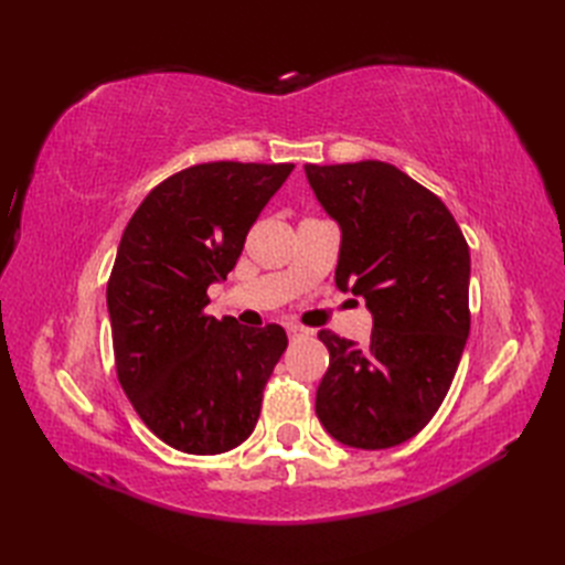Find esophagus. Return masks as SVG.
<instances>
[{"label":"esophagus","instance_id":"1","mask_svg":"<svg viewBox=\"0 0 565 565\" xmlns=\"http://www.w3.org/2000/svg\"><path fill=\"white\" fill-rule=\"evenodd\" d=\"M287 334L289 337H299V334H309V330L301 328V324H297V322H287Z\"/></svg>","mask_w":565,"mask_h":565}]
</instances>
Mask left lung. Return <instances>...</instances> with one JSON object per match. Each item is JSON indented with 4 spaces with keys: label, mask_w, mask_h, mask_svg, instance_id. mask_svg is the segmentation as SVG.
I'll use <instances>...</instances> for the list:
<instances>
[{
    "label": "left lung",
    "mask_w": 565,
    "mask_h": 565,
    "mask_svg": "<svg viewBox=\"0 0 565 565\" xmlns=\"http://www.w3.org/2000/svg\"><path fill=\"white\" fill-rule=\"evenodd\" d=\"M341 231L334 282L363 297L370 344L320 330L330 367L316 415L349 448L384 450L419 434L452 384L469 337V245L455 216L398 167L306 164Z\"/></svg>",
    "instance_id": "left-lung-1"
}]
</instances>
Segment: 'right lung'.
I'll return each mask as SVG.
<instances>
[{"label": "right lung", "mask_w": 565, "mask_h": 565, "mask_svg": "<svg viewBox=\"0 0 565 565\" xmlns=\"http://www.w3.org/2000/svg\"><path fill=\"white\" fill-rule=\"evenodd\" d=\"M292 169L188 167L152 188L119 241L106 292L117 380L148 429L181 452H226L259 419L287 334L216 320L204 306Z\"/></svg>", "instance_id": "right-lung-1"}]
</instances>
